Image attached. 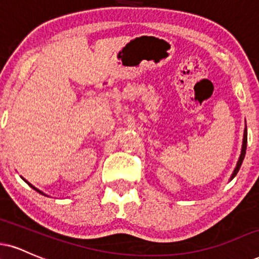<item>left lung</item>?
<instances>
[{
  "label": "left lung",
  "instance_id": "left-lung-1",
  "mask_svg": "<svg viewBox=\"0 0 259 259\" xmlns=\"http://www.w3.org/2000/svg\"><path fill=\"white\" fill-rule=\"evenodd\" d=\"M246 145H247V130L245 129V133H244V141H242V149H241V154H240L239 161H238V164H236V167H235L234 172H233V175H232V179H234V177L236 176V174H238V171L240 170V166H241V164H242V160H244V158H245V154H246Z\"/></svg>",
  "mask_w": 259,
  "mask_h": 259
}]
</instances>
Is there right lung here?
I'll list each match as a JSON object with an SVG mask.
<instances>
[{
	"label": "right lung",
	"mask_w": 259,
	"mask_h": 259,
	"mask_svg": "<svg viewBox=\"0 0 259 259\" xmlns=\"http://www.w3.org/2000/svg\"><path fill=\"white\" fill-rule=\"evenodd\" d=\"M25 182H26V183H29V182H27V181H25ZM29 186H31V188H33V189H35V191H37V192H38V193H40V194H43L42 192L38 191V189H37V188H35V187H33L32 185H31V183H29Z\"/></svg>",
	"instance_id": "right-lung-1"
}]
</instances>
